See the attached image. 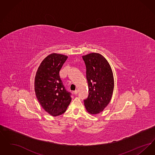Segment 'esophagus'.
<instances>
[{
    "instance_id": "1",
    "label": "esophagus",
    "mask_w": 155,
    "mask_h": 155,
    "mask_svg": "<svg viewBox=\"0 0 155 155\" xmlns=\"http://www.w3.org/2000/svg\"><path fill=\"white\" fill-rule=\"evenodd\" d=\"M77 93H78V91L77 90H75L74 91H73V94H74V95H77Z\"/></svg>"
}]
</instances>
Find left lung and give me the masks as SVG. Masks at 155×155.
<instances>
[{
	"instance_id": "8db88e82",
	"label": "left lung",
	"mask_w": 155,
	"mask_h": 155,
	"mask_svg": "<svg viewBox=\"0 0 155 155\" xmlns=\"http://www.w3.org/2000/svg\"><path fill=\"white\" fill-rule=\"evenodd\" d=\"M86 66L88 84V97L84 100L89 113H101L110 102L114 89V77L107 60L99 53H91L83 56Z\"/></svg>"
}]
</instances>
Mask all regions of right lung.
Here are the masks:
<instances>
[{
  "mask_svg": "<svg viewBox=\"0 0 155 155\" xmlns=\"http://www.w3.org/2000/svg\"><path fill=\"white\" fill-rule=\"evenodd\" d=\"M68 57L52 53L42 61L35 77V92L43 109L53 116L62 114L71 101V94L65 89L59 72Z\"/></svg>",
  "mask_w": 155,
  "mask_h": 155,
  "instance_id": "1",
  "label": "right lung"
}]
</instances>
